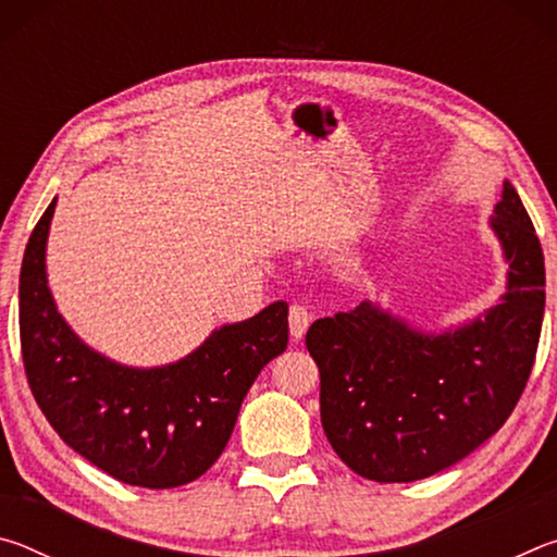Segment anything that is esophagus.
Masks as SVG:
<instances>
[{
	"instance_id": "obj_1",
	"label": "esophagus",
	"mask_w": 557,
	"mask_h": 557,
	"mask_svg": "<svg viewBox=\"0 0 557 557\" xmlns=\"http://www.w3.org/2000/svg\"><path fill=\"white\" fill-rule=\"evenodd\" d=\"M309 322H312V312H309L305 305H292L289 307V334H292V338L305 336Z\"/></svg>"
}]
</instances>
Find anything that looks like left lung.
I'll use <instances>...</instances> for the list:
<instances>
[{
    "instance_id": "1",
    "label": "left lung",
    "mask_w": 557,
    "mask_h": 557,
    "mask_svg": "<svg viewBox=\"0 0 557 557\" xmlns=\"http://www.w3.org/2000/svg\"><path fill=\"white\" fill-rule=\"evenodd\" d=\"M494 213L511 272L484 319L428 336L363 301L309 326L326 440L356 474L381 484L437 474L492 437L521 398L543 324V250L508 182Z\"/></svg>"
}]
</instances>
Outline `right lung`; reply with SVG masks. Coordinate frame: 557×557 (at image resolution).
<instances>
[{"instance_id":"1","label":"right lung","mask_w":557,"mask_h":557,"mask_svg":"<svg viewBox=\"0 0 557 557\" xmlns=\"http://www.w3.org/2000/svg\"><path fill=\"white\" fill-rule=\"evenodd\" d=\"M53 206L36 223L18 275V338L36 403L65 445L117 482H194L228 445L252 381L287 348V301L219 329L164 369H125L81 344L55 312L44 265Z\"/></svg>"}]
</instances>
